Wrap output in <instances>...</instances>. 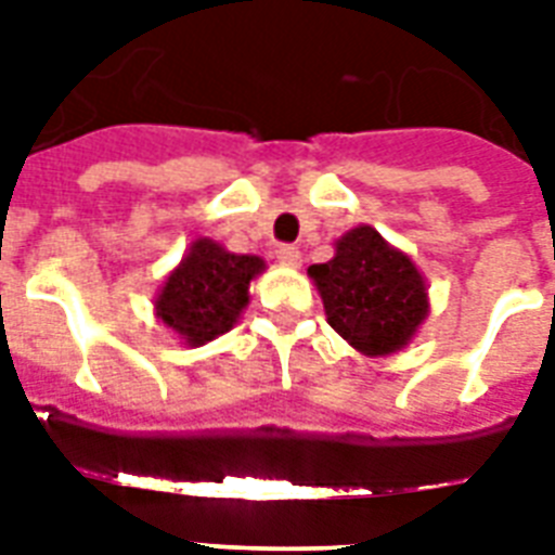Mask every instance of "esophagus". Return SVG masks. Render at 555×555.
<instances>
[{
    "instance_id": "esophagus-1",
    "label": "esophagus",
    "mask_w": 555,
    "mask_h": 555,
    "mask_svg": "<svg viewBox=\"0 0 555 555\" xmlns=\"http://www.w3.org/2000/svg\"><path fill=\"white\" fill-rule=\"evenodd\" d=\"M276 259L282 261V264H287V268H296V264L302 261V253H299V247H296V244H279Z\"/></svg>"
}]
</instances>
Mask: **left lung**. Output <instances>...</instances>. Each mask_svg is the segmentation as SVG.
Returning <instances> with one entry per match:
<instances>
[{
  "instance_id": "obj_1",
  "label": "left lung",
  "mask_w": 555,
  "mask_h": 555,
  "mask_svg": "<svg viewBox=\"0 0 555 555\" xmlns=\"http://www.w3.org/2000/svg\"><path fill=\"white\" fill-rule=\"evenodd\" d=\"M308 273L331 328L369 357L395 354L429 313L414 261L388 247L374 227H354L337 242V256Z\"/></svg>"
}]
</instances>
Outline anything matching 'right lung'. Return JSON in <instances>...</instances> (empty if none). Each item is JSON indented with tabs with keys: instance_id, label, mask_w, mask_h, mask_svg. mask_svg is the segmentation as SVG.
I'll use <instances>...</instances> for the list:
<instances>
[{
	"instance_id": "obj_1",
	"label": "right lung",
	"mask_w": 555,
	"mask_h": 555,
	"mask_svg": "<svg viewBox=\"0 0 555 555\" xmlns=\"http://www.w3.org/2000/svg\"><path fill=\"white\" fill-rule=\"evenodd\" d=\"M261 270L264 261L259 256H238L209 238H198L164 282L155 311L190 346H204L233 328L250 299L247 285Z\"/></svg>"
}]
</instances>
